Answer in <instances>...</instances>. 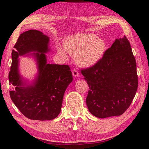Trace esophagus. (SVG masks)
I'll use <instances>...</instances> for the list:
<instances>
[{
	"label": "esophagus",
	"instance_id": "1",
	"mask_svg": "<svg viewBox=\"0 0 149 149\" xmlns=\"http://www.w3.org/2000/svg\"><path fill=\"white\" fill-rule=\"evenodd\" d=\"M72 75L74 77H78L79 76V72H78L77 70L74 69V70H73V71H72Z\"/></svg>",
	"mask_w": 149,
	"mask_h": 149
}]
</instances>
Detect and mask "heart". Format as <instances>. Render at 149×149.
<instances>
[{
	"instance_id": "heart-1",
	"label": "heart",
	"mask_w": 149,
	"mask_h": 149,
	"mask_svg": "<svg viewBox=\"0 0 149 149\" xmlns=\"http://www.w3.org/2000/svg\"><path fill=\"white\" fill-rule=\"evenodd\" d=\"M58 52L64 58L68 53L76 55L75 60L83 67H91L102 58L106 51V42L93 33L75 34L65 40L64 47H58Z\"/></svg>"
}]
</instances>
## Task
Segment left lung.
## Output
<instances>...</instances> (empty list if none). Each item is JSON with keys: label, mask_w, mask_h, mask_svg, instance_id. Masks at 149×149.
<instances>
[{"label": "left lung", "mask_w": 149, "mask_h": 149, "mask_svg": "<svg viewBox=\"0 0 149 149\" xmlns=\"http://www.w3.org/2000/svg\"><path fill=\"white\" fill-rule=\"evenodd\" d=\"M89 85L86 103L91 114L106 118L123 114L132 103L138 87L135 57L123 36L115 40L102 58L81 70Z\"/></svg>", "instance_id": "1"}]
</instances>
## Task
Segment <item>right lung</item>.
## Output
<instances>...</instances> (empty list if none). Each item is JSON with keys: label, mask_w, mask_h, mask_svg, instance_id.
Segmentation results:
<instances>
[{"label": "right lung", "mask_w": 149, "mask_h": 149, "mask_svg": "<svg viewBox=\"0 0 149 149\" xmlns=\"http://www.w3.org/2000/svg\"><path fill=\"white\" fill-rule=\"evenodd\" d=\"M49 42L47 35L31 29L19 35L12 52L10 95L20 112L33 120H51L58 116L64 93L73 80L68 65L47 63ZM23 56L36 62L38 73L31 82L19 73V56Z\"/></svg>", "instance_id": "add662e5"}]
</instances>
